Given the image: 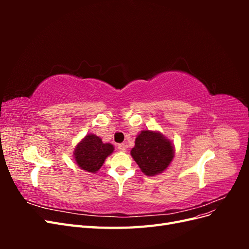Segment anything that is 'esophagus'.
<instances>
[{
	"instance_id": "obj_1",
	"label": "esophagus",
	"mask_w": 249,
	"mask_h": 249,
	"mask_svg": "<svg viewBox=\"0 0 249 249\" xmlns=\"http://www.w3.org/2000/svg\"><path fill=\"white\" fill-rule=\"evenodd\" d=\"M117 148L120 150V152H125L126 145L124 144V143H120V144H118V145H117Z\"/></svg>"
}]
</instances>
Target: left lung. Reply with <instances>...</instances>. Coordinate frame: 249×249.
Returning a JSON list of instances; mask_svg holds the SVG:
<instances>
[{
    "label": "left lung",
    "mask_w": 249,
    "mask_h": 249,
    "mask_svg": "<svg viewBox=\"0 0 249 249\" xmlns=\"http://www.w3.org/2000/svg\"><path fill=\"white\" fill-rule=\"evenodd\" d=\"M131 155L142 172L153 177L168 167L175 156V149L162 134L147 130L138 135Z\"/></svg>",
    "instance_id": "1"
}]
</instances>
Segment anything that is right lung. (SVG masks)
<instances>
[{"mask_svg": "<svg viewBox=\"0 0 249 249\" xmlns=\"http://www.w3.org/2000/svg\"><path fill=\"white\" fill-rule=\"evenodd\" d=\"M113 150L114 147L110 143H104L100 137L89 134L77 145L74 160L83 170L96 172Z\"/></svg>", "mask_w": 249, "mask_h": 249, "instance_id": "right-lung-1", "label": "right lung"}]
</instances>
